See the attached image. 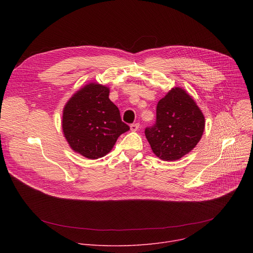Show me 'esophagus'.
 <instances>
[{
  "label": "esophagus",
  "mask_w": 253,
  "mask_h": 253,
  "mask_svg": "<svg viewBox=\"0 0 253 253\" xmlns=\"http://www.w3.org/2000/svg\"><path fill=\"white\" fill-rule=\"evenodd\" d=\"M130 129L131 131H137L139 129V124L138 123H133L130 125Z\"/></svg>",
  "instance_id": "esophagus-1"
}]
</instances>
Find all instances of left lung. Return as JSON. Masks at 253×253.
I'll use <instances>...</instances> for the list:
<instances>
[{
	"instance_id": "8db88e82",
	"label": "left lung",
	"mask_w": 253,
	"mask_h": 253,
	"mask_svg": "<svg viewBox=\"0 0 253 253\" xmlns=\"http://www.w3.org/2000/svg\"><path fill=\"white\" fill-rule=\"evenodd\" d=\"M156 123L144 134L154 154L163 161H176L200 141L205 118L185 90L175 87L159 100Z\"/></svg>"
}]
</instances>
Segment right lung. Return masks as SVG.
<instances>
[{
	"mask_svg": "<svg viewBox=\"0 0 253 253\" xmlns=\"http://www.w3.org/2000/svg\"><path fill=\"white\" fill-rule=\"evenodd\" d=\"M109 94L108 87L90 83L77 91L63 109L66 141L73 151L91 160L110 153L118 137L130 129Z\"/></svg>",
	"mask_w": 253,
	"mask_h": 253,
	"instance_id": "1",
	"label": "right lung"
}]
</instances>
